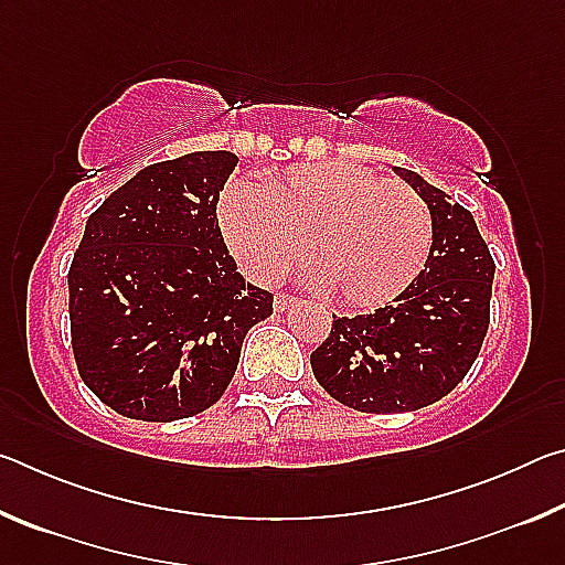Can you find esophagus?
<instances>
[{
  "label": "esophagus",
  "instance_id": "1",
  "mask_svg": "<svg viewBox=\"0 0 565 565\" xmlns=\"http://www.w3.org/2000/svg\"><path fill=\"white\" fill-rule=\"evenodd\" d=\"M294 303H296V299H294L291 294H276V296H274V309H276V311H286V309H289V306H294Z\"/></svg>",
  "mask_w": 565,
  "mask_h": 565
}]
</instances>
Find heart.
Wrapping results in <instances>:
<instances>
[{"label": "heart", "mask_w": 565, "mask_h": 565, "mask_svg": "<svg viewBox=\"0 0 565 565\" xmlns=\"http://www.w3.org/2000/svg\"><path fill=\"white\" fill-rule=\"evenodd\" d=\"M218 222L259 279H281L309 252L321 289L363 309L408 289L434 244L431 209L414 186L331 161L274 171L256 189L234 181Z\"/></svg>", "instance_id": "1"}]
</instances>
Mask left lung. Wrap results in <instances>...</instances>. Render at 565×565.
<instances>
[{
	"mask_svg": "<svg viewBox=\"0 0 565 565\" xmlns=\"http://www.w3.org/2000/svg\"><path fill=\"white\" fill-rule=\"evenodd\" d=\"M394 171L431 209L426 269L384 309L333 317L329 339L311 353L327 394L363 414L416 411L451 394L489 331L495 264L471 212L416 171Z\"/></svg>",
	"mask_w": 565,
	"mask_h": 565,
	"instance_id": "8db88e82",
	"label": "left lung"
}]
</instances>
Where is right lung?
<instances>
[{"instance_id":"add662e5","label":"right lung","mask_w":565,"mask_h":565,"mask_svg":"<svg viewBox=\"0 0 565 565\" xmlns=\"http://www.w3.org/2000/svg\"><path fill=\"white\" fill-rule=\"evenodd\" d=\"M238 157L191 151L137 171L87 218L70 269L76 369L117 414L179 420L214 406L274 296L236 271L216 204Z\"/></svg>"}]
</instances>
